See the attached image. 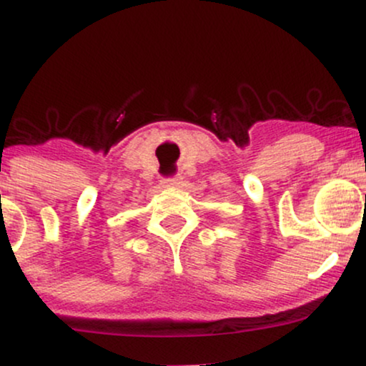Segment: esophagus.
Instances as JSON below:
<instances>
[{
	"instance_id": "obj_1",
	"label": "esophagus",
	"mask_w": 366,
	"mask_h": 366,
	"mask_svg": "<svg viewBox=\"0 0 366 366\" xmlns=\"http://www.w3.org/2000/svg\"><path fill=\"white\" fill-rule=\"evenodd\" d=\"M163 184H164V187H179V184H182V177L174 174V177L164 178L163 179Z\"/></svg>"
}]
</instances>
